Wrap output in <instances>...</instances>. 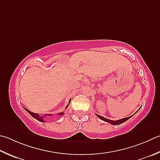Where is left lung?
Wrapping results in <instances>:
<instances>
[{
    "label": "left lung",
    "mask_w": 160,
    "mask_h": 160,
    "mask_svg": "<svg viewBox=\"0 0 160 160\" xmlns=\"http://www.w3.org/2000/svg\"><path fill=\"white\" fill-rule=\"evenodd\" d=\"M97 115L98 118H99L101 119V120H102L105 121V122H107L111 124H112V125H118V124H120L122 123H123V122H126L127 120H128L129 118H131L133 116V115H132V116H130V117H128V118H124L121 119V120H119L118 121H113V120H108V119H107V118H104L103 117H102V116H101L97 114Z\"/></svg>",
    "instance_id": "left-lung-1"
}]
</instances>
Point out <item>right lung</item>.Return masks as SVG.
<instances>
[{
  "instance_id": "obj_1",
  "label": "right lung",
  "mask_w": 160,
  "mask_h": 160,
  "mask_svg": "<svg viewBox=\"0 0 160 160\" xmlns=\"http://www.w3.org/2000/svg\"><path fill=\"white\" fill-rule=\"evenodd\" d=\"M71 102V101H69V103ZM68 106V105L66 106V108H67V107ZM24 109L27 110V111L29 113V114L32 116V117L33 118H34L35 119H36L37 120H38V121H40V122H45L44 121V118H45V116H46L47 115H45V116H40L38 114V113H34V112H31L30 110H27V108H24ZM59 115H63V112H59Z\"/></svg>"
}]
</instances>
